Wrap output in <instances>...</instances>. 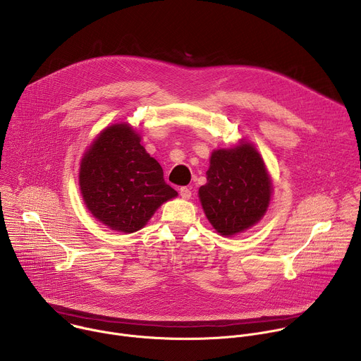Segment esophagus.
Listing matches in <instances>:
<instances>
[{"label":"esophagus","instance_id":"obj_1","mask_svg":"<svg viewBox=\"0 0 361 361\" xmlns=\"http://www.w3.org/2000/svg\"><path fill=\"white\" fill-rule=\"evenodd\" d=\"M180 195H181L184 200L191 198V188H188V187H181V188H180Z\"/></svg>","mask_w":361,"mask_h":361}]
</instances>
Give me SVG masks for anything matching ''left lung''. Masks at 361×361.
<instances>
[{
  "label": "left lung",
  "mask_w": 361,
  "mask_h": 361,
  "mask_svg": "<svg viewBox=\"0 0 361 361\" xmlns=\"http://www.w3.org/2000/svg\"><path fill=\"white\" fill-rule=\"evenodd\" d=\"M198 194L213 227L221 235H233L264 216L271 183L260 154L243 142L212 154L207 184L200 187Z\"/></svg>",
  "instance_id": "8db88e82"
}]
</instances>
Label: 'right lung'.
<instances>
[{
	"label": "right lung",
	"instance_id": "obj_1",
	"mask_svg": "<svg viewBox=\"0 0 361 361\" xmlns=\"http://www.w3.org/2000/svg\"><path fill=\"white\" fill-rule=\"evenodd\" d=\"M80 187L91 214L123 233L142 228L164 201L177 195L127 124L106 128L92 142L81 163Z\"/></svg>",
	"mask_w": 361,
	"mask_h": 361
}]
</instances>
